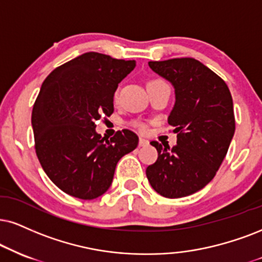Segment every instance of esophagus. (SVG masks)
Returning <instances> with one entry per match:
<instances>
[{"mask_svg": "<svg viewBox=\"0 0 262 262\" xmlns=\"http://www.w3.org/2000/svg\"><path fill=\"white\" fill-rule=\"evenodd\" d=\"M138 144H140V147H146L149 144V141L148 140H144V138H140V141H138Z\"/></svg>", "mask_w": 262, "mask_h": 262, "instance_id": "obj_1", "label": "esophagus"}]
</instances>
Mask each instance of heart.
I'll return each instance as SVG.
<instances>
[{
	"label": "heart",
	"instance_id": "1",
	"mask_svg": "<svg viewBox=\"0 0 262 262\" xmlns=\"http://www.w3.org/2000/svg\"><path fill=\"white\" fill-rule=\"evenodd\" d=\"M160 81H161V80H154V81H151V82H160ZM114 99H115V101H116V99H118V92H115ZM136 126H137L138 128H140L141 131H146V125L142 124V122H137Z\"/></svg>",
	"mask_w": 262,
	"mask_h": 262
}]
</instances>
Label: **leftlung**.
Returning <instances> with one entry per match:
<instances>
[{"label": "left lung", "mask_w": 262, "mask_h": 262, "mask_svg": "<svg viewBox=\"0 0 262 262\" xmlns=\"http://www.w3.org/2000/svg\"><path fill=\"white\" fill-rule=\"evenodd\" d=\"M154 73L175 89V104L167 122L177 144L153 141L158 159L147 167L150 186L165 198L198 192L214 179L233 138V101L220 76L194 58L149 62Z\"/></svg>", "instance_id": "8db88e82"}]
</instances>
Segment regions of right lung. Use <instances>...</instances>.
<instances>
[{"instance_id": "obj_1", "label": "right lung", "mask_w": 262, "mask_h": 262, "mask_svg": "<svg viewBox=\"0 0 262 262\" xmlns=\"http://www.w3.org/2000/svg\"><path fill=\"white\" fill-rule=\"evenodd\" d=\"M135 60L87 52L45 79L32 108L35 149L50 180L67 194L95 199L108 190L118 161L137 147L130 130L111 140L96 132L97 120L114 112V93Z\"/></svg>"}]
</instances>
